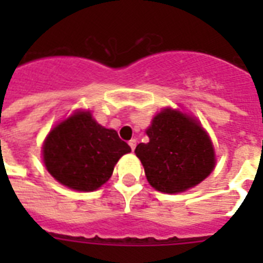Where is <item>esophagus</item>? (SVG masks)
Masks as SVG:
<instances>
[{"mask_svg":"<svg viewBox=\"0 0 263 263\" xmlns=\"http://www.w3.org/2000/svg\"><path fill=\"white\" fill-rule=\"evenodd\" d=\"M128 144L131 146V150L134 152V150H135V147H136V139H131L129 142H128Z\"/></svg>","mask_w":263,"mask_h":263,"instance_id":"34e87169","label":"esophagus"}]
</instances>
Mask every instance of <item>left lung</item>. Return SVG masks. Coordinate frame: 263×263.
I'll use <instances>...</instances> for the list:
<instances>
[{
    "mask_svg": "<svg viewBox=\"0 0 263 263\" xmlns=\"http://www.w3.org/2000/svg\"><path fill=\"white\" fill-rule=\"evenodd\" d=\"M147 143L136 146V157L148 183L176 194L199 184L214 168V148L199 123L179 110L164 109L146 131Z\"/></svg>",
    "mask_w": 263,
    "mask_h": 263,
    "instance_id": "8db88e82",
    "label": "left lung"
}]
</instances>
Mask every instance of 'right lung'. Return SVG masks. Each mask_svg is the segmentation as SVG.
<instances>
[{"instance_id":"add662e5","label":"right lung","mask_w":263,"mask_h":263,"mask_svg":"<svg viewBox=\"0 0 263 263\" xmlns=\"http://www.w3.org/2000/svg\"><path fill=\"white\" fill-rule=\"evenodd\" d=\"M129 152L115 129L99 125L90 111H78L51 129L43 144V161L64 185L94 191L110 179L117 161Z\"/></svg>"}]
</instances>
